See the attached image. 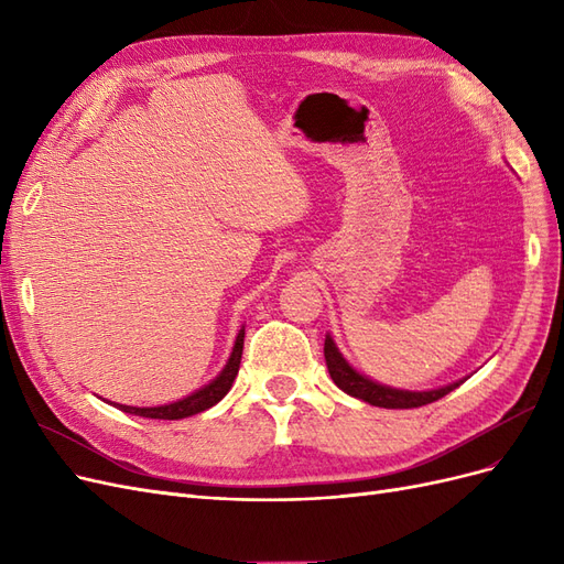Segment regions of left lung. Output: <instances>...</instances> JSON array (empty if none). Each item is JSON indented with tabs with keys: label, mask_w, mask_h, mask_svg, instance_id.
<instances>
[{
	"label": "left lung",
	"mask_w": 564,
	"mask_h": 564,
	"mask_svg": "<svg viewBox=\"0 0 564 564\" xmlns=\"http://www.w3.org/2000/svg\"><path fill=\"white\" fill-rule=\"evenodd\" d=\"M324 360H327V369L332 373V381L348 392V395L357 398V400H365L373 406H386V409H414V406H423V404H431L440 398H445L447 392H452L454 388H458L464 381H456L449 383L445 388H437V390H398V388H390V386H381L377 381H371L367 377H362L360 371H355L348 362L346 357L338 352L334 338L327 336L324 338Z\"/></svg>",
	"instance_id": "left-lung-1"
}]
</instances>
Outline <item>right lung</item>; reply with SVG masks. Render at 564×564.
Returning <instances> with one entry per match:
<instances>
[{"label":"right lung","mask_w":564,"mask_h":564,"mask_svg":"<svg viewBox=\"0 0 564 564\" xmlns=\"http://www.w3.org/2000/svg\"><path fill=\"white\" fill-rule=\"evenodd\" d=\"M242 348H245V327L240 329V334H237V338H235V346H232V352L228 357L224 371H220L212 383H207L204 388H199L197 392H193V395H187L178 402L162 404V406H127V404H115V406H119L127 414L145 416V419H166V421H176V419L199 414V412H204V409L214 406L216 402H220L228 395V390L232 388L237 371H240Z\"/></svg>","instance_id":"1"}]
</instances>
